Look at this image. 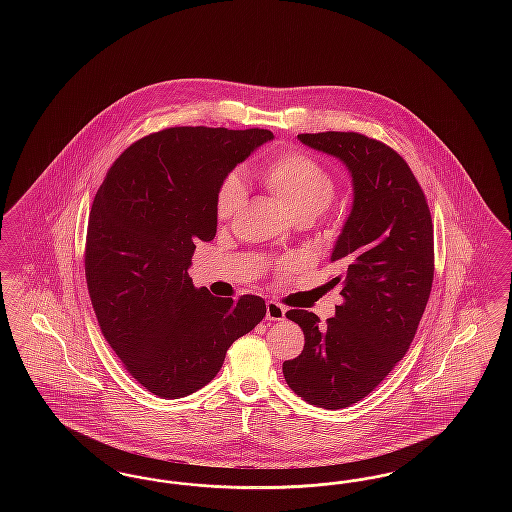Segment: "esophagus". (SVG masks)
<instances>
[{
    "instance_id": "1",
    "label": "esophagus",
    "mask_w": 512,
    "mask_h": 512,
    "mask_svg": "<svg viewBox=\"0 0 512 512\" xmlns=\"http://www.w3.org/2000/svg\"><path fill=\"white\" fill-rule=\"evenodd\" d=\"M286 318V307H282L276 301L267 303V320H284Z\"/></svg>"
}]
</instances>
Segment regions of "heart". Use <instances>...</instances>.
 I'll return each instance as SVG.
<instances>
[{
	"mask_svg": "<svg viewBox=\"0 0 512 512\" xmlns=\"http://www.w3.org/2000/svg\"><path fill=\"white\" fill-rule=\"evenodd\" d=\"M261 178L295 219L317 217L328 207L336 190L332 172L303 151L280 153L263 169ZM244 203V180L238 174L226 176L217 194V217L234 219Z\"/></svg>",
	"mask_w": 512,
	"mask_h": 512,
	"instance_id": "b5f03b06",
	"label": "heart"
}]
</instances>
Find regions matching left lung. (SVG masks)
<instances>
[{
	"mask_svg": "<svg viewBox=\"0 0 512 512\" xmlns=\"http://www.w3.org/2000/svg\"><path fill=\"white\" fill-rule=\"evenodd\" d=\"M301 144L340 159L351 174L353 207L332 249L343 303L320 324L292 309L305 345L282 365L307 403L345 409L361 401L407 353L434 280V224L405 159L357 132L299 134Z\"/></svg>",
	"mask_w": 512,
	"mask_h": 512,
	"instance_id": "obj_1",
	"label": "left lung"
}]
</instances>
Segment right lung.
Here are the masks:
<instances>
[{
	"label": "right lung",
	"instance_id": "right-lung-1",
	"mask_svg": "<svg viewBox=\"0 0 512 512\" xmlns=\"http://www.w3.org/2000/svg\"><path fill=\"white\" fill-rule=\"evenodd\" d=\"M270 130L167 128L128 147L94 197L86 282L99 328L147 391L178 399L209 384L228 347L267 315L263 297H215L188 274L217 234L224 178Z\"/></svg>",
	"mask_w": 512,
	"mask_h": 512
}]
</instances>
